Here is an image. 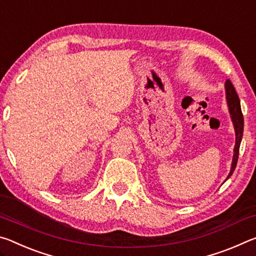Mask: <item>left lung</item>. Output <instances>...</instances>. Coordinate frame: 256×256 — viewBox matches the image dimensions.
<instances>
[{
    "label": "left lung",
    "mask_w": 256,
    "mask_h": 256,
    "mask_svg": "<svg viewBox=\"0 0 256 256\" xmlns=\"http://www.w3.org/2000/svg\"><path fill=\"white\" fill-rule=\"evenodd\" d=\"M224 86H226V98H227V104L229 107V112H230L232 115V120L234 126H235V132H236V144H235V149H234L232 170L227 177V178H229V177L232 175L234 170H235L237 160H238V154H240V141L242 136V131H244V118H242L240 98H238V94L236 92L235 88H234L232 81L227 80Z\"/></svg>",
    "instance_id": "left-lung-1"
}]
</instances>
